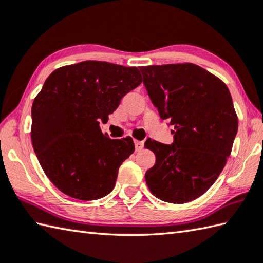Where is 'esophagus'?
Wrapping results in <instances>:
<instances>
[{"label":"esophagus","instance_id":"obj_1","mask_svg":"<svg viewBox=\"0 0 263 263\" xmlns=\"http://www.w3.org/2000/svg\"><path fill=\"white\" fill-rule=\"evenodd\" d=\"M143 141H139V140H135V146H136V150H141L143 148Z\"/></svg>","mask_w":263,"mask_h":263}]
</instances>
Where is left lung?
Returning a JSON list of instances; mask_svg holds the SVG:
<instances>
[{
	"instance_id": "8db88e82",
	"label": "left lung",
	"mask_w": 263,
	"mask_h": 263,
	"mask_svg": "<svg viewBox=\"0 0 263 263\" xmlns=\"http://www.w3.org/2000/svg\"><path fill=\"white\" fill-rule=\"evenodd\" d=\"M143 85L163 120H168L173 142L147 140L156 155L146 172L150 191L171 203L199 198L215 183L230 157L238 122L227 86L200 66H141Z\"/></svg>"
}]
</instances>
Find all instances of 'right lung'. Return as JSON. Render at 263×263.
Here are the masks:
<instances>
[{"mask_svg": "<svg viewBox=\"0 0 263 263\" xmlns=\"http://www.w3.org/2000/svg\"><path fill=\"white\" fill-rule=\"evenodd\" d=\"M142 81L137 68L85 61L52 72L31 107V141L43 171L61 192L96 200L115 186L132 138L110 139L99 122Z\"/></svg>", "mask_w": 263, "mask_h": 263, "instance_id": "add662e5", "label": "right lung"}]
</instances>
